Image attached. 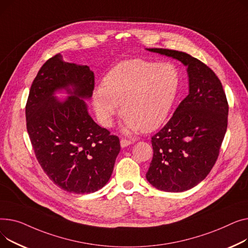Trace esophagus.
<instances>
[{
    "label": "esophagus",
    "mask_w": 248,
    "mask_h": 248,
    "mask_svg": "<svg viewBox=\"0 0 248 248\" xmlns=\"http://www.w3.org/2000/svg\"><path fill=\"white\" fill-rule=\"evenodd\" d=\"M120 144H121V147H127L128 145L132 144V141H130V140H127V139L122 138V139L120 140Z\"/></svg>",
    "instance_id": "esophagus-1"
}]
</instances>
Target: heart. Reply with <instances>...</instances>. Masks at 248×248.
<instances>
[{"label": "heart", "instance_id": "heart-1", "mask_svg": "<svg viewBox=\"0 0 248 248\" xmlns=\"http://www.w3.org/2000/svg\"><path fill=\"white\" fill-rule=\"evenodd\" d=\"M179 86L178 71L170 63L130 60L113 68L94 93L99 121L111 126L114 116L125 115L127 131H152L166 119Z\"/></svg>", "mask_w": 248, "mask_h": 248}]
</instances>
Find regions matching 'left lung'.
<instances>
[{
    "label": "left lung",
    "instance_id": "left-lung-1",
    "mask_svg": "<svg viewBox=\"0 0 248 248\" xmlns=\"http://www.w3.org/2000/svg\"><path fill=\"white\" fill-rule=\"evenodd\" d=\"M148 50L188 67L189 94L152 136L153 158L146 173L159 190L182 192L200 183L216 163L227 129L228 102L220 80L200 60L176 50Z\"/></svg>",
    "mask_w": 248,
    "mask_h": 248
}]
</instances>
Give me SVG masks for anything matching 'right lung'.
Instances as JSON below:
<instances>
[{
	"mask_svg": "<svg viewBox=\"0 0 248 248\" xmlns=\"http://www.w3.org/2000/svg\"><path fill=\"white\" fill-rule=\"evenodd\" d=\"M94 87L89 66L66 63L58 53L39 70L26 104L27 131L39 164L57 186L76 194L95 192L108 182L121 148L119 137L96 124L80 99L91 97ZM61 88L72 94L64 102L52 96Z\"/></svg>",
	"mask_w": 248,
	"mask_h": 248,
	"instance_id": "add662e5",
	"label": "right lung"
}]
</instances>
